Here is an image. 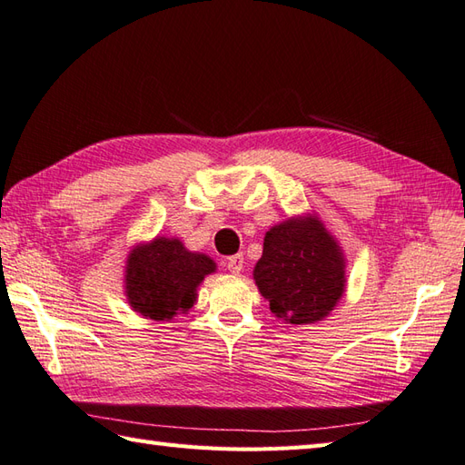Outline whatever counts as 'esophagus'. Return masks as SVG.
<instances>
[{
  "label": "esophagus",
  "mask_w": 465,
  "mask_h": 465,
  "mask_svg": "<svg viewBox=\"0 0 465 465\" xmlns=\"http://www.w3.org/2000/svg\"><path fill=\"white\" fill-rule=\"evenodd\" d=\"M224 266H226V271H229V272L239 274L242 271V266H244V256L242 254L229 256V259L224 261Z\"/></svg>",
  "instance_id": "obj_1"
}]
</instances>
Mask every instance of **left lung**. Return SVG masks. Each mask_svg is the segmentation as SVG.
Instances as JSON below:
<instances>
[{
  "label": "left lung",
  "instance_id": "8db88e82",
  "mask_svg": "<svg viewBox=\"0 0 465 465\" xmlns=\"http://www.w3.org/2000/svg\"><path fill=\"white\" fill-rule=\"evenodd\" d=\"M344 268L342 246L316 214H306L266 232L252 274L276 318L288 324H314L342 298Z\"/></svg>",
  "mask_w": 465,
  "mask_h": 465
}]
</instances>
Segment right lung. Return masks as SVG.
<instances>
[{"mask_svg": "<svg viewBox=\"0 0 465 465\" xmlns=\"http://www.w3.org/2000/svg\"><path fill=\"white\" fill-rule=\"evenodd\" d=\"M216 271L211 256L191 252L179 239L157 236L127 256L125 294L131 308L151 320H173L189 312L197 286Z\"/></svg>", "mask_w": 465, "mask_h": 465, "instance_id": "add662e5", "label": "right lung"}]
</instances>
